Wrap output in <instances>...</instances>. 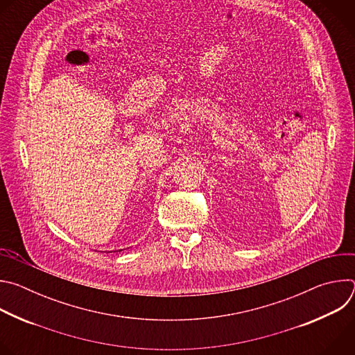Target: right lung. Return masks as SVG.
<instances>
[{"label": "right lung", "instance_id": "right-lung-1", "mask_svg": "<svg viewBox=\"0 0 355 355\" xmlns=\"http://www.w3.org/2000/svg\"><path fill=\"white\" fill-rule=\"evenodd\" d=\"M119 251H121V250H119Z\"/></svg>", "mask_w": 355, "mask_h": 355}]
</instances>
